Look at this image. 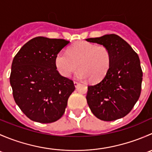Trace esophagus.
Instances as JSON below:
<instances>
[{
	"mask_svg": "<svg viewBox=\"0 0 152 152\" xmlns=\"http://www.w3.org/2000/svg\"><path fill=\"white\" fill-rule=\"evenodd\" d=\"M73 84H74L75 87H77L79 85V82H73Z\"/></svg>",
	"mask_w": 152,
	"mask_h": 152,
	"instance_id": "obj_1",
	"label": "esophagus"
}]
</instances>
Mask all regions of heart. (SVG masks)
Listing matches in <instances>:
<instances>
[{
  "mask_svg": "<svg viewBox=\"0 0 152 152\" xmlns=\"http://www.w3.org/2000/svg\"><path fill=\"white\" fill-rule=\"evenodd\" d=\"M112 61L111 52L104 45H96L87 42H79L68 49V53L62 50L56 55V70L64 77H69L73 72L81 80L88 79L98 82L107 75Z\"/></svg>",
  "mask_w": 152,
  "mask_h": 152,
  "instance_id": "1",
  "label": "heart"
}]
</instances>
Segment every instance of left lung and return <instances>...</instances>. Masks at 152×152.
Segmentation results:
<instances>
[{
	"mask_svg": "<svg viewBox=\"0 0 152 152\" xmlns=\"http://www.w3.org/2000/svg\"><path fill=\"white\" fill-rule=\"evenodd\" d=\"M86 41L108 48L112 61L107 75L87 87V104L96 118L105 121L121 118L132 110L141 91L142 72L138 55L118 35L105 34Z\"/></svg>",
	"mask_w": 152,
	"mask_h": 152,
	"instance_id": "left-lung-1",
	"label": "left lung"
}]
</instances>
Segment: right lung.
I'll return each mask as SVG.
<instances>
[{
  "label": "right lung",
  "mask_w": 152,
  "mask_h": 152,
  "mask_svg": "<svg viewBox=\"0 0 152 152\" xmlns=\"http://www.w3.org/2000/svg\"><path fill=\"white\" fill-rule=\"evenodd\" d=\"M69 43L62 39L37 37L26 42L14 58L10 75L13 97L31 121L52 123L65 113L75 86L56 70L55 59Z\"/></svg>",
  "instance_id": "obj_1"
}]
</instances>
